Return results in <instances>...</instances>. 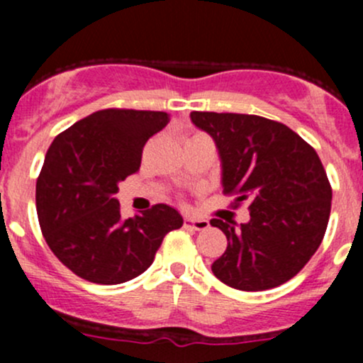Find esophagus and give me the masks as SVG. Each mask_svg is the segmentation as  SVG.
Listing matches in <instances>:
<instances>
[{
	"mask_svg": "<svg viewBox=\"0 0 363 363\" xmlns=\"http://www.w3.org/2000/svg\"><path fill=\"white\" fill-rule=\"evenodd\" d=\"M184 226L193 230H207L208 228V221L207 219H195V218H186L184 219Z\"/></svg>",
	"mask_w": 363,
	"mask_h": 363,
	"instance_id": "34e87169",
	"label": "esophagus"
}]
</instances>
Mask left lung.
<instances>
[{
	"mask_svg": "<svg viewBox=\"0 0 363 363\" xmlns=\"http://www.w3.org/2000/svg\"><path fill=\"white\" fill-rule=\"evenodd\" d=\"M212 137L221 160V184L235 203L250 200V221L211 219L226 235L212 263L221 283L262 291L286 283L323 240L332 188L316 151L277 121L247 113L191 112Z\"/></svg>",
	"mask_w": 363,
	"mask_h": 363,
	"instance_id": "1",
	"label": "left lung"
}]
</instances>
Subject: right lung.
<instances>
[{
    "label": "right lung",
    "mask_w": 363,
    "mask_h": 363,
    "mask_svg": "<svg viewBox=\"0 0 363 363\" xmlns=\"http://www.w3.org/2000/svg\"><path fill=\"white\" fill-rule=\"evenodd\" d=\"M167 112L98 111L57 135L36 181V212L50 251L82 279L121 284L151 267L163 237L182 226L167 203L121 218L119 182L140 168Z\"/></svg>",
    "instance_id": "add662e5"
}]
</instances>
